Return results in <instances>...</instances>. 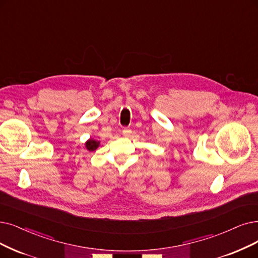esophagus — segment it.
I'll use <instances>...</instances> for the list:
<instances>
[{
	"label": "esophagus",
	"mask_w": 258,
	"mask_h": 258,
	"mask_svg": "<svg viewBox=\"0 0 258 258\" xmlns=\"http://www.w3.org/2000/svg\"><path fill=\"white\" fill-rule=\"evenodd\" d=\"M131 135V130L130 129H128V128H125L122 130V136H125V137H129Z\"/></svg>",
	"instance_id": "obj_1"
}]
</instances>
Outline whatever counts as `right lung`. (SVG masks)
Wrapping results in <instances>:
<instances>
[{"mask_svg":"<svg viewBox=\"0 0 258 258\" xmlns=\"http://www.w3.org/2000/svg\"><path fill=\"white\" fill-rule=\"evenodd\" d=\"M99 144H100L99 141L90 138V139L85 143V145H86V148H87L89 151H94V150H96V149L98 148Z\"/></svg>","mask_w":258,"mask_h":258,"instance_id":"add662e5","label":"right lung"}]
</instances>
